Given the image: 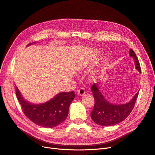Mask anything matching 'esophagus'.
<instances>
[{
  "label": "esophagus",
  "instance_id": "esophagus-1",
  "mask_svg": "<svg viewBox=\"0 0 155 155\" xmlns=\"http://www.w3.org/2000/svg\"><path fill=\"white\" fill-rule=\"evenodd\" d=\"M77 94L80 96H83L85 94V89L84 88H80L77 91Z\"/></svg>",
  "mask_w": 155,
  "mask_h": 155
}]
</instances>
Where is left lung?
I'll return each mask as SVG.
<instances>
[{"label":"left lung","instance_id":"left-lung-1","mask_svg":"<svg viewBox=\"0 0 155 155\" xmlns=\"http://www.w3.org/2000/svg\"><path fill=\"white\" fill-rule=\"evenodd\" d=\"M130 55L135 61L136 69L141 73L139 61L132 49L130 50ZM91 90L94 98V105L93 111L91 112V117L95 123L101 126H112L124 121L132 111L139 94L138 91L127 104L116 105L110 104L105 98L97 83L93 85Z\"/></svg>","mask_w":155,"mask_h":155}]
</instances>
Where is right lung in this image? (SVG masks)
<instances>
[{
  "label": "right lung",
  "mask_w": 155,
  "mask_h": 155,
  "mask_svg": "<svg viewBox=\"0 0 155 155\" xmlns=\"http://www.w3.org/2000/svg\"><path fill=\"white\" fill-rule=\"evenodd\" d=\"M16 94L27 117L45 128L55 127L64 121L68 115L69 107L75 96L74 91L61 93L44 104H32L24 99L16 87Z\"/></svg>",
  "instance_id": "1"
}]
</instances>
